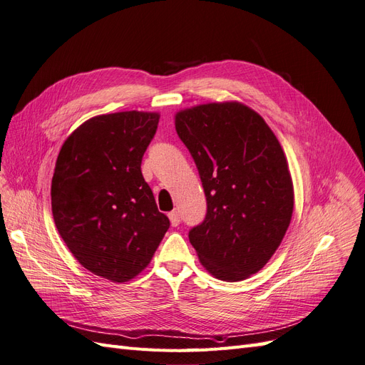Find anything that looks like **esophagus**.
<instances>
[{
	"mask_svg": "<svg viewBox=\"0 0 365 365\" xmlns=\"http://www.w3.org/2000/svg\"><path fill=\"white\" fill-rule=\"evenodd\" d=\"M168 217H169V221H170L173 227H177V225L180 224V214L177 211H172V212L168 214Z\"/></svg>",
	"mask_w": 365,
	"mask_h": 365,
	"instance_id": "esophagus-1",
	"label": "esophagus"
}]
</instances>
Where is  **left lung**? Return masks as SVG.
Masks as SVG:
<instances>
[{"instance_id": "left-lung-1", "label": "left lung", "mask_w": 365, "mask_h": 365, "mask_svg": "<svg viewBox=\"0 0 365 365\" xmlns=\"http://www.w3.org/2000/svg\"><path fill=\"white\" fill-rule=\"evenodd\" d=\"M175 129L207 202L205 221L188 235L199 262L217 279H248L289 227L294 185L287 155L264 118L239 101L180 110Z\"/></svg>"}]
</instances>
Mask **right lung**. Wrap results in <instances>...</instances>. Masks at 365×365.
Listing matches in <instances>:
<instances>
[{"label":"right lung","mask_w":365,"mask_h":365,"mask_svg":"<svg viewBox=\"0 0 365 365\" xmlns=\"http://www.w3.org/2000/svg\"><path fill=\"white\" fill-rule=\"evenodd\" d=\"M158 111H120L81 123L61 147L51 214L65 245L96 276L123 284L151 262L169 229L141 162Z\"/></svg>","instance_id":"obj_1"}]
</instances>
